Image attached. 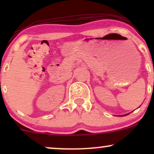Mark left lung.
I'll list each match as a JSON object with an SVG mask.
<instances>
[{"label": "left lung", "instance_id": "1", "mask_svg": "<svg viewBox=\"0 0 154 154\" xmlns=\"http://www.w3.org/2000/svg\"><path fill=\"white\" fill-rule=\"evenodd\" d=\"M129 114H130V113H129ZM129 114H124V115H121V116H127V115H128Z\"/></svg>", "mask_w": 154, "mask_h": 154}]
</instances>
